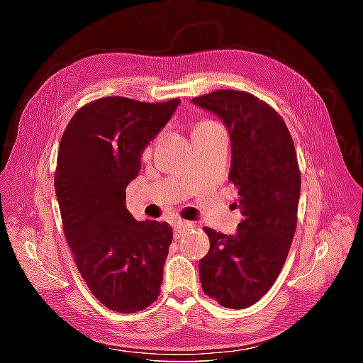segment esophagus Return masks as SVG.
I'll return each instance as SVG.
<instances>
[{"mask_svg":"<svg viewBox=\"0 0 363 363\" xmlns=\"http://www.w3.org/2000/svg\"><path fill=\"white\" fill-rule=\"evenodd\" d=\"M172 227H174L175 238H180L186 232V230H189L192 227V224L188 223V221H182V219H179V221H175L172 224Z\"/></svg>","mask_w":363,"mask_h":363,"instance_id":"obj_1","label":"esophagus"}]
</instances>
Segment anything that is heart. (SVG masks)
<instances>
[{
    "label": "heart",
    "mask_w": 363,
    "mask_h": 363,
    "mask_svg": "<svg viewBox=\"0 0 363 363\" xmlns=\"http://www.w3.org/2000/svg\"><path fill=\"white\" fill-rule=\"evenodd\" d=\"M196 128H221V127H219L216 123H213V121H203V123L196 125Z\"/></svg>",
    "instance_id": "heart-1"
}]
</instances>
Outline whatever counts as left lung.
I'll use <instances>...</instances> for the list:
<instances>
[{"label": "left lung", "mask_w": 363, "mask_h": 363, "mask_svg": "<svg viewBox=\"0 0 363 363\" xmlns=\"http://www.w3.org/2000/svg\"><path fill=\"white\" fill-rule=\"evenodd\" d=\"M192 103L228 130V179L242 213L235 235L204 228L211 248L199 263L201 288L218 304L245 309L277 280L292 244L301 191L294 140L281 116L251 94L215 91Z\"/></svg>", "instance_id": "obj_1"}]
</instances>
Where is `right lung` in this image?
<instances>
[{"label":"right lung","instance_id":"obj_1","mask_svg":"<svg viewBox=\"0 0 363 363\" xmlns=\"http://www.w3.org/2000/svg\"><path fill=\"white\" fill-rule=\"evenodd\" d=\"M179 104L100 98L71 118L59 145L54 188L65 236L95 298L119 313L145 309L160 294L172 228L136 221L125 189Z\"/></svg>","mask_w":363,"mask_h":363}]
</instances>
